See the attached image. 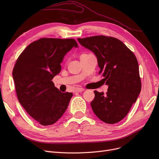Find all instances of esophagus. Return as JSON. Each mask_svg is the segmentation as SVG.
I'll return each instance as SVG.
<instances>
[{
    "instance_id": "esophagus-1",
    "label": "esophagus",
    "mask_w": 159,
    "mask_h": 159,
    "mask_svg": "<svg viewBox=\"0 0 159 159\" xmlns=\"http://www.w3.org/2000/svg\"><path fill=\"white\" fill-rule=\"evenodd\" d=\"M85 89L84 88H76L75 89V92H82V91H84Z\"/></svg>"
}]
</instances>
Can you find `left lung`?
Here are the masks:
<instances>
[{"mask_svg":"<svg viewBox=\"0 0 159 159\" xmlns=\"http://www.w3.org/2000/svg\"><path fill=\"white\" fill-rule=\"evenodd\" d=\"M78 40L95 54L99 74L108 85L106 93L94 91L91 102L93 111L105 123H118L125 117L141 92L137 57L123 42L111 36H93Z\"/></svg>","mask_w":159,"mask_h":159,"instance_id":"left-lung-1","label":"left lung"}]
</instances>
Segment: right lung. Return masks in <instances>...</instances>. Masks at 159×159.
Instances as JSON below:
<instances>
[{"label": "right lung", "mask_w": 159, "mask_h": 159, "mask_svg": "<svg viewBox=\"0 0 159 159\" xmlns=\"http://www.w3.org/2000/svg\"><path fill=\"white\" fill-rule=\"evenodd\" d=\"M72 38H42L19 56L12 71L19 102L42 125H51L68 108L72 93H61L52 80L61 71L64 56L78 47Z\"/></svg>", "instance_id": "obj_1"}]
</instances>
